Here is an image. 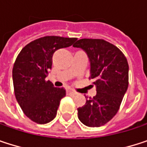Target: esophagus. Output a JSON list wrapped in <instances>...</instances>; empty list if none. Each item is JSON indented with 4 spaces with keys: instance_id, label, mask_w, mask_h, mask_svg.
Here are the masks:
<instances>
[{
    "instance_id": "obj_1",
    "label": "esophagus",
    "mask_w": 147,
    "mask_h": 147,
    "mask_svg": "<svg viewBox=\"0 0 147 147\" xmlns=\"http://www.w3.org/2000/svg\"><path fill=\"white\" fill-rule=\"evenodd\" d=\"M68 93L71 94H76V92L72 90V89H69V90H68Z\"/></svg>"
}]
</instances>
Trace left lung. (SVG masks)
<instances>
[{
    "instance_id": "1",
    "label": "left lung",
    "mask_w": 147,
    "mask_h": 147,
    "mask_svg": "<svg viewBox=\"0 0 147 147\" xmlns=\"http://www.w3.org/2000/svg\"><path fill=\"white\" fill-rule=\"evenodd\" d=\"M82 48L90 62V77L97 94L86 97V104L77 108L79 120L88 127H100L118 111L129 86V65L124 54L102 39H80L73 45Z\"/></svg>"
}]
</instances>
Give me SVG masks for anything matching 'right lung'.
Returning a JSON list of instances; mask_svg holds the SVG:
<instances>
[{
	"label": "right lung",
	"instance_id": "add662e5",
	"mask_svg": "<svg viewBox=\"0 0 147 147\" xmlns=\"http://www.w3.org/2000/svg\"><path fill=\"white\" fill-rule=\"evenodd\" d=\"M76 41V38L44 36L26 45L15 60L13 82L16 100L24 113L36 123L54 119L60 100L65 96V89L46 81L53 54Z\"/></svg>",
	"mask_w": 147,
	"mask_h": 147
}]
</instances>
